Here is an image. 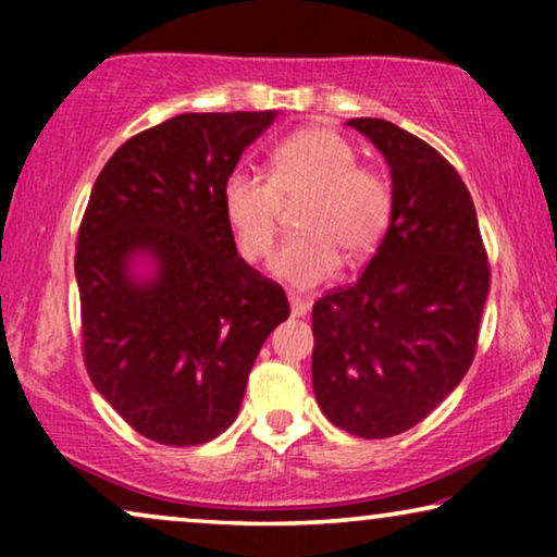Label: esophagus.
<instances>
[{
  "instance_id": "34e87169",
  "label": "esophagus",
  "mask_w": 557,
  "mask_h": 557,
  "mask_svg": "<svg viewBox=\"0 0 557 557\" xmlns=\"http://www.w3.org/2000/svg\"><path fill=\"white\" fill-rule=\"evenodd\" d=\"M288 301H292V314H294V317H307L309 301L304 299L301 294H288Z\"/></svg>"
}]
</instances>
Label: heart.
<instances>
[{"label": "heart", "mask_w": 557, "mask_h": 557, "mask_svg": "<svg viewBox=\"0 0 557 557\" xmlns=\"http://www.w3.org/2000/svg\"><path fill=\"white\" fill-rule=\"evenodd\" d=\"M301 197H309L299 215L304 233L288 238L271 261L273 276L296 288L334 276L342 250L370 256L393 218V185L383 172L357 164L355 147L334 128H301L273 147L271 177L235 166L223 180V215L246 261L271 256L284 202Z\"/></svg>", "instance_id": "b5f03b06"}]
</instances>
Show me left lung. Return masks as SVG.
<instances>
[{
	"label": "left lung",
	"instance_id": "1",
	"mask_svg": "<svg viewBox=\"0 0 557 557\" xmlns=\"http://www.w3.org/2000/svg\"><path fill=\"white\" fill-rule=\"evenodd\" d=\"M383 151L393 218L362 276L311 309V383L322 413L360 438L421 423L476 355L490 261L459 172L383 119H349Z\"/></svg>",
	"mask_w": 557,
	"mask_h": 557
}]
</instances>
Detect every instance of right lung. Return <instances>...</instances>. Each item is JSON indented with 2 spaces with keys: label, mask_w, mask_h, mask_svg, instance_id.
I'll return each mask as SVG.
<instances>
[{
  "label": "right lung",
  "mask_w": 557,
  "mask_h": 557,
  "mask_svg": "<svg viewBox=\"0 0 557 557\" xmlns=\"http://www.w3.org/2000/svg\"><path fill=\"white\" fill-rule=\"evenodd\" d=\"M278 111L182 113L113 151L75 246L83 362L136 433L197 446L235 421L265 337L292 314L235 250L220 189ZM156 258V278L131 258Z\"/></svg>",
  "instance_id": "add662e5"
}]
</instances>
